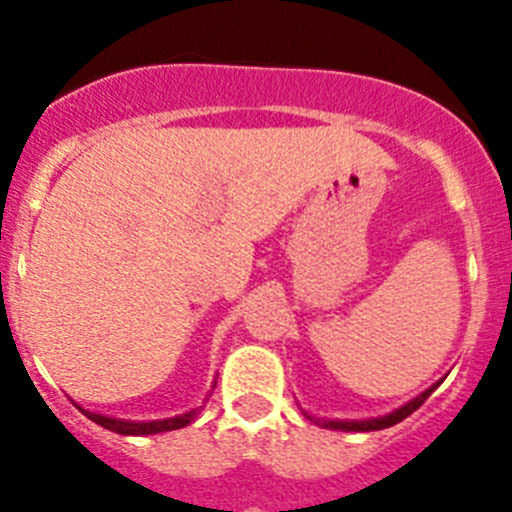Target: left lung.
I'll return each mask as SVG.
<instances>
[{
	"label": "left lung",
	"mask_w": 512,
	"mask_h": 512,
	"mask_svg": "<svg viewBox=\"0 0 512 512\" xmlns=\"http://www.w3.org/2000/svg\"><path fill=\"white\" fill-rule=\"evenodd\" d=\"M438 384L441 382H436L433 384V387H428V390L423 392V395H418V397H413V400L410 402H405V405H402V408H397V410H392L390 415H382V418H369V420H325V418H315V415H310V413H305V410H302V415H305L307 420H312V423L315 425H320V428H330V431H382V428H390V425H395V423H400V420H405L408 418V415H413L415 410L420 408V405H423L425 400H428V397H431V392L436 390Z\"/></svg>",
	"instance_id": "left-lung-1"
}]
</instances>
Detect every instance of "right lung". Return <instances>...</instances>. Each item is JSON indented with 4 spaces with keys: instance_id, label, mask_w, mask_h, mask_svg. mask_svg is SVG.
Segmentation results:
<instances>
[{
    "instance_id": "1",
    "label": "right lung",
    "mask_w": 512,
    "mask_h": 512,
    "mask_svg": "<svg viewBox=\"0 0 512 512\" xmlns=\"http://www.w3.org/2000/svg\"><path fill=\"white\" fill-rule=\"evenodd\" d=\"M200 408L189 410L184 415H176V418H164V420H120V418H107V415H99V413H89L84 410L89 420H94L97 425L107 428V431H115L122 433V436H151V433H164V431H176V428H184V425L192 423L197 418Z\"/></svg>"
}]
</instances>
